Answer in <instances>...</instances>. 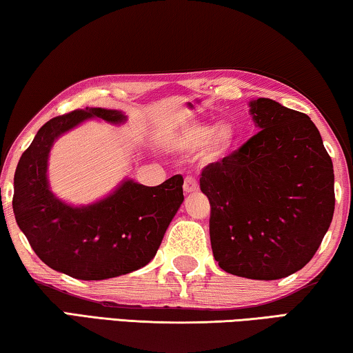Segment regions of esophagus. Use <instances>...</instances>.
Wrapping results in <instances>:
<instances>
[{
	"label": "esophagus",
	"mask_w": 353,
	"mask_h": 353,
	"mask_svg": "<svg viewBox=\"0 0 353 353\" xmlns=\"http://www.w3.org/2000/svg\"><path fill=\"white\" fill-rule=\"evenodd\" d=\"M183 190H185V193H193V191L199 190V185H198V182H196V179H194V177H191V176H187V177H185Z\"/></svg>",
	"instance_id": "esophagus-1"
}]
</instances>
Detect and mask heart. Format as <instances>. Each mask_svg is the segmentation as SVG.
I'll return each instance as SVG.
<instances>
[{
  "mask_svg": "<svg viewBox=\"0 0 353 353\" xmlns=\"http://www.w3.org/2000/svg\"><path fill=\"white\" fill-rule=\"evenodd\" d=\"M205 141V154L210 159H216L230 148L234 141V129L227 123H219L210 132L205 126L194 124L185 132V143L190 148H198Z\"/></svg>",
  "mask_w": 353,
  "mask_h": 353,
  "instance_id": "heart-1",
  "label": "heart"
}]
</instances>
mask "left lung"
I'll use <instances>...</instances> for the list:
<instances>
[{
	"mask_svg": "<svg viewBox=\"0 0 353 353\" xmlns=\"http://www.w3.org/2000/svg\"><path fill=\"white\" fill-rule=\"evenodd\" d=\"M260 130L199 179L210 201V241L221 270L276 280L302 270L334 212L333 163L305 113L250 101Z\"/></svg>",
	"mask_w": 353,
	"mask_h": 353,
	"instance_id": "8db88e82",
	"label": "left lung"
}]
</instances>
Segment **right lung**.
<instances>
[{
    "label": "right lung",
    "mask_w": 353,
    "mask_h": 353,
    "mask_svg": "<svg viewBox=\"0 0 353 353\" xmlns=\"http://www.w3.org/2000/svg\"><path fill=\"white\" fill-rule=\"evenodd\" d=\"M88 118L126 121L118 110L85 107L45 123L17 165L12 207L45 265L79 280H104L140 270L154 259L183 202V177L176 174L157 187L129 179L92 205L65 204L50 190L48 155L56 139Z\"/></svg>",
    "instance_id": "1"
}]
</instances>
